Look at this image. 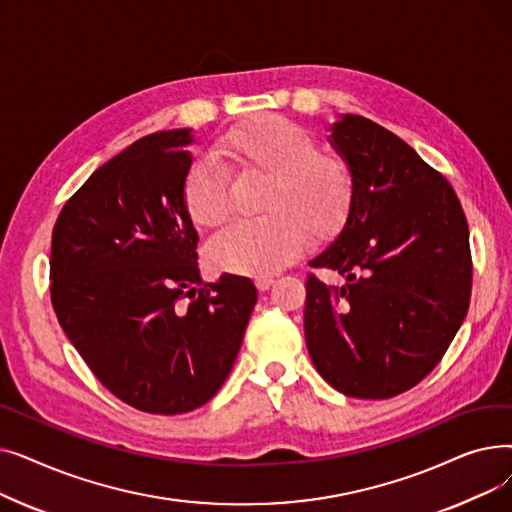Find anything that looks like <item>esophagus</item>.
<instances>
[{"mask_svg": "<svg viewBox=\"0 0 512 512\" xmlns=\"http://www.w3.org/2000/svg\"><path fill=\"white\" fill-rule=\"evenodd\" d=\"M274 282H276V278L270 276V274H263V276H257V278H255V286H257L259 290H267Z\"/></svg>", "mask_w": 512, "mask_h": 512, "instance_id": "34e87169", "label": "esophagus"}]
</instances>
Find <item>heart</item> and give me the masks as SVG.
<instances>
[{
  "instance_id": "obj_1",
  "label": "heart",
  "mask_w": 512,
  "mask_h": 512,
  "mask_svg": "<svg viewBox=\"0 0 512 512\" xmlns=\"http://www.w3.org/2000/svg\"><path fill=\"white\" fill-rule=\"evenodd\" d=\"M215 157L234 168L267 174L259 220L238 222L211 240L209 259L232 274L278 272L303 249L305 234L326 238L346 220L353 203V174L334 153L317 151L311 134L282 116H261L232 128ZM182 201L203 228L228 218L226 174L218 161L197 159L186 172Z\"/></svg>"
}]
</instances>
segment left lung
<instances>
[{"mask_svg":"<svg viewBox=\"0 0 512 512\" xmlns=\"http://www.w3.org/2000/svg\"><path fill=\"white\" fill-rule=\"evenodd\" d=\"M353 174L338 236L309 263L342 286L307 278L305 340L330 386L355 398H392L419 384L459 332L471 297L469 228L450 182L363 116L330 126Z\"/></svg>","mask_w":512,"mask_h":512,"instance_id":"8db88e82","label":"left lung"}]
</instances>
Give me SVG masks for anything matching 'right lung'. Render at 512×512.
<instances>
[{
    "label": "right lung",
    "instance_id": "1",
    "mask_svg": "<svg viewBox=\"0 0 512 512\" xmlns=\"http://www.w3.org/2000/svg\"><path fill=\"white\" fill-rule=\"evenodd\" d=\"M191 128L147 134L97 168L51 234V305L97 380L155 415L193 411L226 382L257 288L203 282L184 209Z\"/></svg>",
    "mask_w": 512,
    "mask_h": 512
}]
</instances>
